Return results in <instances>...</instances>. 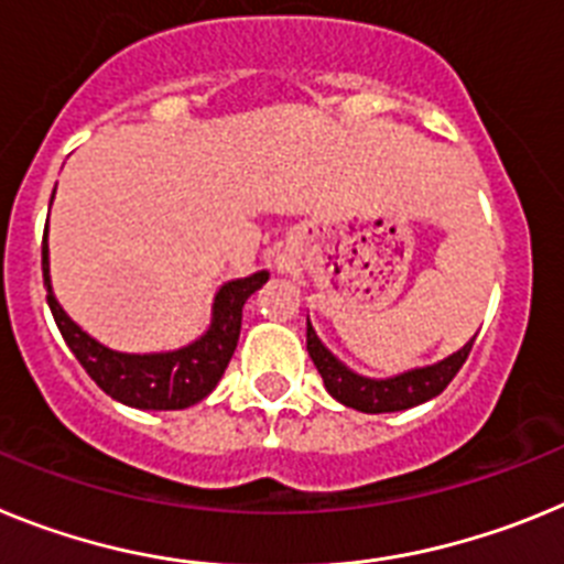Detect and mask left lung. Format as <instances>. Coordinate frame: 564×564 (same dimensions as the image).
Returning a JSON list of instances; mask_svg holds the SVG:
<instances>
[{"label":"left lung","instance_id":"left-lung-1","mask_svg":"<svg viewBox=\"0 0 564 564\" xmlns=\"http://www.w3.org/2000/svg\"><path fill=\"white\" fill-rule=\"evenodd\" d=\"M475 341V338H471ZM471 341L463 344L460 350L452 356L441 358L426 367H415V370L398 372L390 378H367L352 372L344 361H338L330 350H327L322 338L313 330L311 318H307V352H311L313 364H316L318 376L325 381L327 392L336 398L344 406H352L367 415H378V412H401L412 410L417 403L432 401L449 387L452 378L463 367L468 358Z\"/></svg>","mask_w":564,"mask_h":564}]
</instances>
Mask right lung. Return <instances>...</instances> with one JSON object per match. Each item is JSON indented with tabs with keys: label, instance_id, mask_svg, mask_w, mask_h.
Segmentation results:
<instances>
[{
	"label": "right lung",
	"instance_id": "add662e5",
	"mask_svg": "<svg viewBox=\"0 0 564 564\" xmlns=\"http://www.w3.org/2000/svg\"><path fill=\"white\" fill-rule=\"evenodd\" d=\"M42 273L50 313L56 318L73 356L109 398L134 406V410H186L192 403L203 401L220 383L223 372L237 350L242 305L271 276L268 271H257L246 279L226 282L214 293L208 330L186 347L166 352H118L84 333L58 305L53 282H50L47 231H44L42 242Z\"/></svg>",
	"mask_w": 564,
	"mask_h": 564
}]
</instances>
